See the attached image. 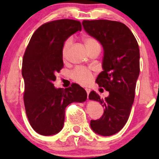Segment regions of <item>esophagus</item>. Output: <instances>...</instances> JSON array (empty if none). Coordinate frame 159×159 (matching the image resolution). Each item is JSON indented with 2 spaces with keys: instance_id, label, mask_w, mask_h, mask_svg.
<instances>
[{
  "instance_id": "1",
  "label": "esophagus",
  "mask_w": 159,
  "mask_h": 159,
  "mask_svg": "<svg viewBox=\"0 0 159 159\" xmlns=\"http://www.w3.org/2000/svg\"><path fill=\"white\" fill-rule=\"evenodd\" d=\"M85 90H86V92H87V97H88L89 94H90V89H89V88H86V89H85Z\"/></svg>"
}]
</instances>
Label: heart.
<instances>
[{
    "label": "heart",
    "mask_w": 159,
    "mask_h": 159,
    "mask_svg": "<svg viewBox=\"0 0 159 159\" xmlns=\"http://www.w3.org/2000/svg\"><path fill=\"white\" fill-rule=\"evenodd\" d=\"M83 41L89 53L96 50V49H101V45H100L99 43L93 37L87 36V37L84 38ZM72 38H69L63 43V48H62V57H63V59H66V57L67 52H68L70 45H72ZM71 78H72L74 81L77 82L80 84L87 86L90 84L91 81H93V75L91 71L89 70L88 69L84 68V67H78V68H76L72 71V73H71Z\"/></svg>",
    "instance_id": "1"
}]
</instances>
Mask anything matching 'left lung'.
Instances as JSON below:
<instances>
[{
    "mask_svg": "<svg viewBox=\"0 0 159 159\" xmlns=\"http://www.w3.org/2000/svg\"><path fill=\"white\" fill-rule=\"evenodd\" d=\"M87 34L100 42L104 48L103 71L96 82L108 91L105 98L94 91L89 98L104 107L100 119L91 120L90 127L100 135L110 136L123 129L130 115L140 73V51L130 29L123 23L110 20H84Z\"/></svg>",
    "mask_w": 159,
    "mask_h": 159,
    "instance_id": "obj_1",
    "label": "left lung"
}]
</instances>
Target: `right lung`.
<instances>
[{"mask_svg":"<svg viewBox=\"0 0 159 159\" xmlns=\"http://www.w3.org/2000/svg\"><path fill=\"white\" fill-rule=\"evenodd\" d=\"M79 21L60 19L41 25L33 34L23 57L24 103L31 127L42 135H53L63 129L65 109L87 99L77 84L66 89L54 86L57 72L63 67L62 48L69 36L81 30Z\"/></svg>","mask_w":159,"mask_h":159,"instance_id":"obj_1","label":"right lung"}]
</instances>
